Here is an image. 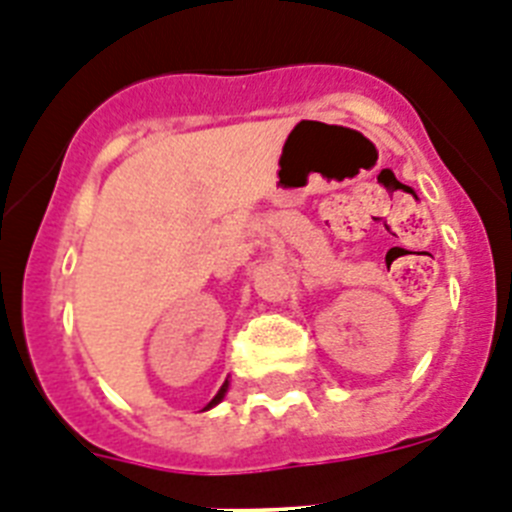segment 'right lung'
<instances>
[{"label": "right lung", "mask_w": 512, "mask_h": 512, "mask_svg": "<svg viewBox=\"0 0 512 512\" xmlns=\"http://www.w3.org/2000/svg\"><path fill=\"white\" fill-rule=\"evenodd\" d=\"M226 388H229V385H226V382H223V385H221V390H218V393H216V398H213V401L208 403V409H210V406H216V403L221 401V398H223V393H226Z\"/></svg>", "instance_id": "obj_1"}]
</instances>
